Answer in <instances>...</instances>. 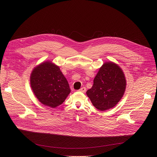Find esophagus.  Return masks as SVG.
Returning <instances> with one entry per match:
<instances>
[{"instance_id": "34e87169", "label": "esophagus", "mask_w": 157, "mask_h": 157, "mask_svg": "<svg viewBox=\"0 0 157 157\" xmlns=\"http://www.w3.org/2000/svg\"><path fill=\"white\" fill-rule=\"evenodd\" d=\"M79 92H85L86 91V88L85 87V86H83V87H82L79 90Z\"/></svg>"}]
</instances>
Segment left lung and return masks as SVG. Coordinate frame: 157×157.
Returning <instances> with one entry per match:
<instances>
[{"mask_svg":"<svg viewBox=\"0 0 157 157\" xmlns=\"http://www.w3.org/2000/svg\"><path fill=\"white\" fill-rule=\"evenodd\" d=\"M126 80L121 68L113 62H106L99 69L92 88L86 95L101 111L114 107L123 97Z\"/></svg>","mask_w":157,"mask_h":157,"instance_id":"obj_1","label":"left lung"}]
</instances>
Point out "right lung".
<instances>
[{"instance_id": "right-lung-1", "label": "right lung", "mask_w": 157, "mask_h": 157, "mask_svg": "<svg viewBox=\"0 0 157 157\" xmlns=\"http://www.w3.org/2000/svg\"><path fill=\"white\" fill-rule=\"evenodd\" d=\"M30 85L38 100L52 108L60 105L71 92L68 83L59 67L50 61L42 63L33 68Z\"/></svg>"}]
</instances>
